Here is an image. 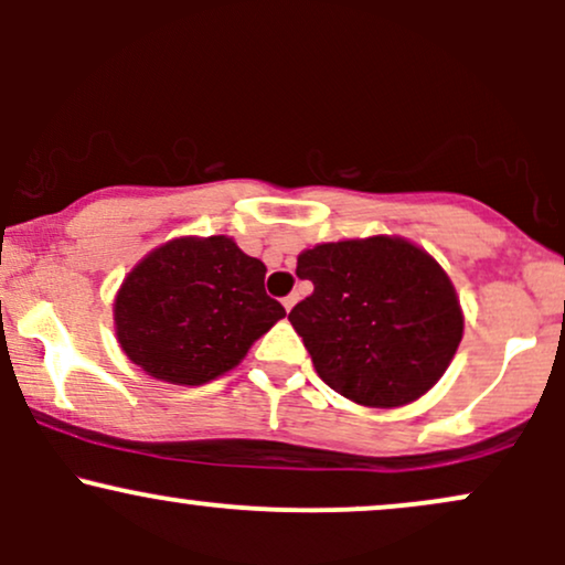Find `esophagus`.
I'll return each mask as SVG.
<instances>
[{
    "instance_id": "obj_1",
    "label": "esophagus",
    "mask_w": 565,
    "mask_h": 565,
    "mask_svg": "<svg viewBox=\"0 0 565 565\" xmlns=\"http://www.w3.org/2000/svg\"><path fill=\"white\" fill-rule=\"evenodd\" d=\"M295 302H297V295H289V297H284V308H287V310L295 308Z\"/></svg>"
}]
</instances>
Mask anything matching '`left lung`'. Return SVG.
Instances as JSON below:
<instances>
[{
	"instance_id": "left-lung-1",
	"label": "left lung",
	"mask_w": 565,
	"mask_h": 565,
	"mask_svg": "<svg viewBox=\"0 0 565 565\" xmlns=\"http://www.w3.org/2000/svg\"><path fill=\"white\" fill-rule=\"evenodd\" d=\"M313 295L291 308L316 372L355 404L417 401L446 372L462 340L449 276L404 238L319 244L297 257Z\"/></svg>"
}]
</instances>
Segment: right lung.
<instances>
[{"mask_svg":"<svg viewBox=\"0 0 565 565\" xmlns=\"http://www.w3.org/2000/svg\"><path fill=\"white\" fill-rule=\"evenodd\" d=\"M284 316L265 291V265L225 236L159 246L135 265L114 302L129 361L174 385L225 374Z\"/></svg>","mask_w":565,"mask_h":565,"instance_id":"add662e5","label":"right lung"}]
</instances>
